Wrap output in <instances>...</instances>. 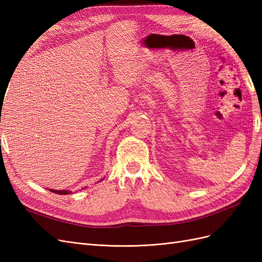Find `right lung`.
Returning <instances> with one entry per match:
<instances>
[{
    "mask_svg": "<svg viewBox=\"0 0 262 262\" xmlns=\"http://www.w3.org/2000/svg\"><path fill=\"white\" fill-rule=\"evenodd\" d=\"M50 191H52L54 193H58V194H69V193H71L70 190H53V189H51Z\"/></svg>",
    "mask_w": 262,
    "mask_h": 262,
    "instance_id": "right-lung-1",
    "label": "right lung"
}]
</instances>
